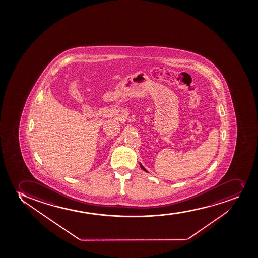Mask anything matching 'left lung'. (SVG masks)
<instances>
[{"instance_id":"left-lung-1","label":"left lung","mask_w":258,"mask_h":258,"mask_svg":"<svg viewBox=\"0 0 258 258\" xmlns=\"http://www.w3.org/2000/svg\"><path fill=\"white\" fill-rule=\"evenodd\" d=\"M140 166H141V168H142V169H143V170H144V171L148 172V171H147V169H145L144 167L142 166V164H141V163H140Z\"/></svg>"}]
</instances>
